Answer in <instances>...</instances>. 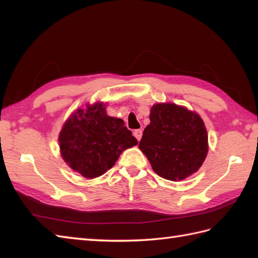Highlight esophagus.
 Segmentation results:
<instances>
[{"instance_id": "34e87169", "label": "esophagus", "mask_w": 258, "mask_h": 258, "mask_svg": "<svg viewBox=\"0 0 258 258\" xmlns=\"http://www.w3.org/2000/svg\"><path fill=\"white\" fill-rule=\"evenodd\" d=\"M134 136L136 137L137 140L139 141V140L141 139V136H143V130H140V129L135 130V131H134Z\"/></svg>"}]
</instances>
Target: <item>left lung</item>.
<instances>
[{
  "label": "left lung",
  "instance_id": "obj_1",
  "mask_svg": "<svg viewBox=\"0 0 258 258\" xmlns=\"http://www.w3.org/2000/svg\"><path fill=\"white\" fill-rule=\"evenodd\" d=\"M139 149L157 175L182 180L196 172L208 152V136L199 114L175 103H157L150 110Z\"/></svg>",
  "mask_w": 258,
  "mask_h": 258
}]
</instances>
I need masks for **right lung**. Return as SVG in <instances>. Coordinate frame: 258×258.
Returning a JSON list of instances; mask_svg holds the SVG:
<instances>
[{
    "label": "right lung",
    "mask_w": 258,
    "mask_h": 258,
    "mask_svg": "<svg viewBox=\"0 0 258 258\" xmlns=\"http://www.w3.org/2000/svg\"><path fill=\"white\" fill-rule=\"evenodd\" d=\"M59 143L68 166L91 179L112 168L121 152L138 141L122 119L109 117L106 104L97 102L70 115L63 124Z\"/></svg>",
    "instance_id": "1"
}]
</instances>
